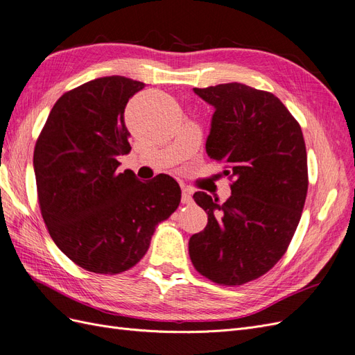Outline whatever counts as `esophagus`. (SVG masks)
Wrapping results in <instances>:
<instances>
[{"mask_svg":"<svg viewBox=\"0 0 355 355\" xmlns=\"http://www.w3.org/2000/svg\"><path fill=\"white\" fill-rule=\"evenodd\" d=\"M181 202L184 205H190L193 202V196H191V190L189 187H182V196H181Z\"/></svg>","mask_w":355,"mask_h":355,"instance_id":"esophagus-1","label":"esophagus"}]
</instances>
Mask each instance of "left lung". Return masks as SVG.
I'll use <instances>...</instances> for the list:
<instances>
[{"instance_id": "obj_1", "label": "left lung", "mask_w": 355, "mask_h": 355, "mask_svg": "<svg viewBox=\"0 0 355 355\" xmlns=\"http://www.w3.org/2000/svg\"><path fill=\"white\" fill-rule=\"evenodd\" d=\"M193 91L215 109L207 153L234 181L224 203L193 194L208 224L190 237L189 254L202 276L239 286L276 266L300 224L308 190L304 135L267 91L239 83Z\"/></svg>"}]
</instances>
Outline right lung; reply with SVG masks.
Listing matches in <instances>:
<instances>
[{"mask_svg":"<svg viewBox=\"0 0 355 355\" xmlns=\"http://www.w3.org/2000/svg\"><path fill=\"white\" fill-rule=\"evenodd\" d=\"M146 84L103 76L64 93L53 106L33 152L38 202L54 243L76 266L118 274L139 262L155 227L180 205L166 174L141 182L116 173L131 150L123 113Z\"/></svg>","mask_w":355,"mask_h":355,"instance_id":"1","label":"right lung"}]
</instances>
